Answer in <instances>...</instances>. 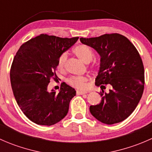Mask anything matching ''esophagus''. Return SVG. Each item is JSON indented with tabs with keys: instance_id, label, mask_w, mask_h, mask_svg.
<instances>
[{
	"instance_id": "34e87169",
	"label": "esophagus",
	"mask_w": 152,
	"mask_h": 152,
	"mask_svg": "<svg viewBox=\"0 0 152 152\" xmlns=\"http://www.w3.org/2000/svg\"><path fill=\"white\" fill-rule=\"evenodd\" d=\"M87 92V91H82V90H77L76 91V93H77L78 95H83V94H86Z\"/></svg>"
}]
</instances>
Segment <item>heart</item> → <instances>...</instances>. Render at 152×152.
Listing matches in <instances>:
<instances>
[{"mask_svg":"<svg viewBox=\"0 0 152 152\" xmlns=\"http://www.w3.org/2000/svg\"><path fill=\"white\" fill-rule=\"evenodd\" d=\"M73 52L76 54V56L85 63H89L93 57V52L92 51L90 48L85 45H77L73 49ZM66 59V53H64L62 55H60L57 62L58 70H60V71L64 70ZM87 81H88V79L86 76H76L70 77L67 79V82L69 85L76 87V88L84 90L87 87Z\"/></svg>","mask_w":152,"mask_h":152,"instance_id":"obj_1","label":"heart"}]
</instances>
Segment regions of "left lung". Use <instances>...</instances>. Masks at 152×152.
Instances as JSON below:
<instances>
[{"label":"left lung","instance_id":"left-lung-1","mask_svg":"<svg viewBox=\"0 0 152 152\" xmlns=\"http://www.w3.org/2000/svg\"><path fill=\"white\" fill-rule=\"evenodd\" d=\"M80 41L94 48L101 57L96 85L102 88V102L90 106V113L109 125L123 121L135 110L143 93L144 67L138 51L119 34L81 37ZM105 84L112 86L107 94L103 90Z\"/></svg>","mask_w":152,"mask_h":152}]
</instances>
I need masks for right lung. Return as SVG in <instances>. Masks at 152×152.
<instances>
[{
  "instance_id": "1",
  "label": "right lung",
  "mask_w": 152,
  "mask_h": 152,
  "mask_svg": "<svg viewBox=\"0 0 152 152\" xmlns=\"http://www.w3.org/2000/svg\"><path fill=\"white\" fill-rule=\"evenodd\" d=\"M79 37L62 38L40 34L21 45L10 70L12 91L26 116L38 125L51 126L67 115L76 90L63 82L58 93L48 90L56 79L58 59Z\"/></svg>"
}]
</instances>
